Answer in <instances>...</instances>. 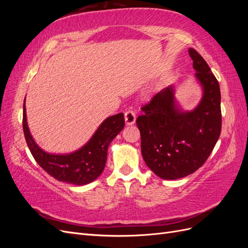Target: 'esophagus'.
<instances>
[{
	"label": "esophagus",
	"mask_w": 248,
	"mask_h": 248,
	"mask_svg": "<svg viewBox=\"0 0 248 248\" xmlns=\"http://www.w3.org/2000/svg\"><path fill=\"white\" fill-rule=\"evenodd\" d=\"M125 123L126 125H132L136 123V114L132 110H127L125 112Z\"/></svg>",
	"instance_id": "34e87169"
}]
</instances>
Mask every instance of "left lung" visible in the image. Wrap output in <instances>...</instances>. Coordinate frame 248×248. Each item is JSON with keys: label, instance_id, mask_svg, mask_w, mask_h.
Returning <instances> with one entry per match:
<instances>
[{"label": "left lung", "instance_id": "left-lung-1", "mask_svg": "<svg viewBox=\"0 0 248 248\" xmlns=\"http://www.w3.org/2000/svg\"><path fill=\"white\" fill-rule=\"evenodd\" d=\"M202 95L192 110H183L175 98L174 86L161 90L141 108L137 125L141 155L159 178L176 180L201 168L211 154L221 131L220 89L202 57L188 49Z\"/></svg>", "mask_w": 248, "mask_h": 248}]
</instances>
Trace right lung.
<instances>
[{
	"mask_svg": "<svg viewBox=\"0 0 248 248\" xmlns=\"http://www.w3.org/2000/svg\"><path fill=\"white\" fill-rule=\"evenodd\" d=\"M125 125L123 112L107 118L86 145L68 154H51L36 144L30 132L26 98L24 101L22 128L28 147L37 163L58 181L73 185H86L98 178L106 167L108 146Z\"/></svg>",
	"mask_w": 248,
	"mask_h": 248,
	"instance_id": "1",
	"label": "right lung"
}]
</instances>
